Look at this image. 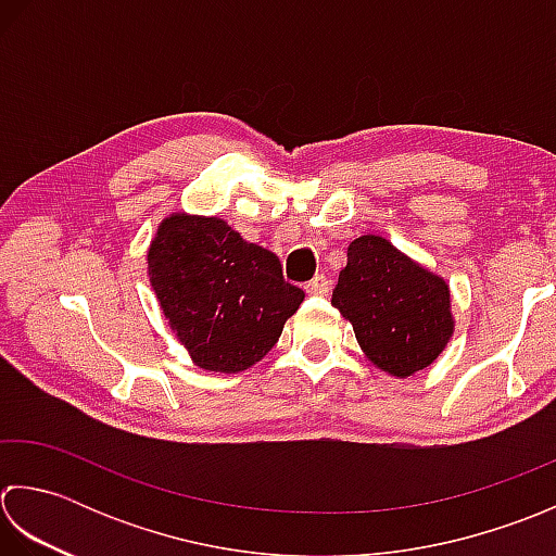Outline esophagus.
Wrapping results in <instances>:
<instances>
[{
  "label": "esophagus",
  "instance_id": "34e87169",
  "mask_svg": "<svg viewBox=\"0 0 556 556\" xmlns=\"http://www.w3.org/2000/svg\"><path fill=\"white\" fill-rule=\"evenodd\" d=\"M328 288H331V282H328V278L326 276H316L314 280H309L307 282V294H326L328 292Z\"/></svg>",
  "mask_w": 556,
  "mask_h": 556
}]
</instances>
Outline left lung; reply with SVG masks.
<instances>
[{
	"label": "left lung",
	"mask_w": 556,
	"mask_h": 556,
	"mask_svg": "<svg viewBox=\"0 0 556 556\" xmlns=\"http://www.w3.org/2000/svg\"><path fill=\"white\" fill-rule=\"evenodd\" d=\"M331 304L353 324L362 353L391 377L429 367L453 336L446 280L379 235L350 242Z\"/></svg>",
	"instance_id": "1"
}]
</instances>
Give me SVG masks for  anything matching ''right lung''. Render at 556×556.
Segmentation results:
<instances>
[{
  "label": "right lung",
  "mask_w": 556,
  "mask_h": 556,
  "mask_svg": "<svg viewBox=\"0 0 556 556\" xmlns=\"http://www.w3.org/2000/svg\"><path fill=\"white\" fill-rule=\"evenodd\" d=\"M149 278L191 362L223 374L256 365L304 300L274 252L206 215L175 213L161 223Z\"/></svg>",
  "instance_id": "right-lung-1"
}]
</instances>
